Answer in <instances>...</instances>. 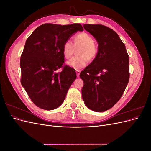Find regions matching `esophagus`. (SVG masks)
I'll use <instances>...</instances> for the list:
<instances>
[{
	"label": "esophagus",
	"instance_id": "esophagus-1",
	"mask_svg": "<svg viewBox=\"0 0 151 151\" xmlns=\"http://www.w3.org/2000/svg\"><path fill=\"white\" fill-rule=\"evenodd\" d=\"M80 73H81V70H76V74H77V77H79Z\"/></svg>",
	"mask_w": 151,
	"mask_h": 151
}]
</instances>
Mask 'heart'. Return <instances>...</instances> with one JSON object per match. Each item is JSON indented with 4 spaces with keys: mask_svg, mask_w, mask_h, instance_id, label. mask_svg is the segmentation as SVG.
<instances>
[{
    "mask_svg": "<svg viewBox=\"0 0 151 151\" xmlns=\"http://www.w3.org/2000/svg\"><path fill=\"white\" fill-rule=\"evenodd\" d=\"M74 45L70 40H67L62 47V53L66 58L72 57L75 48L81 47L77 50L76 56L68 60L67 63L71 68L76 70L84 67L89 61L94 60L97 56L98 48L94 43V39L89 34L86 32H82L74 36Z\"/></svg>",
    "mask_w": 151,
    "mask_h": 151,
    "instance_id": "heart-1",
    "label": "heart"
}]
</instances>
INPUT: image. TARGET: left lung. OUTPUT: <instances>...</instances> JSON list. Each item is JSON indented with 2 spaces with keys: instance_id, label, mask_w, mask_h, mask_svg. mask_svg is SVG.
<instances>
[{
  "instance_id": "obj_1",
  "label": "left lung",
  "mask_w": 151,
  "mask_h": 151,
  "mask_svg": "<svg viewBox=\"0 0 151 151\" xmlns=\"http://www.w3.org/2000/svg\"><path fill=\"white\" fill-rule=\"evenodd\" d=\"M98 43L97 56L80 77L82 96L87 107L96 112L112 108L122 96L129 81V57L118 34L101 24H84Z\"/></svg>"
}]
</instances>
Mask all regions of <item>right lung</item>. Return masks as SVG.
Segmentation results:
<instances>
[{"label": "right lung", "instance_id": "obj_1", "mask_svg": "<svg viewBox=\"0 0 151 151\" xmlns=\"http://www.w3.org/2000/svg\"><path fill=\"white\" fill-rule=\"evenodd\" d=\"M78 31H83L81 24L46 23L26 40L20 59L21 83L36 106L52 110L65 99L77 75L75 69L64 65L62 47Z\"/></svg>", "mask_w": 151, "mask_h": 151}]
</instances>
